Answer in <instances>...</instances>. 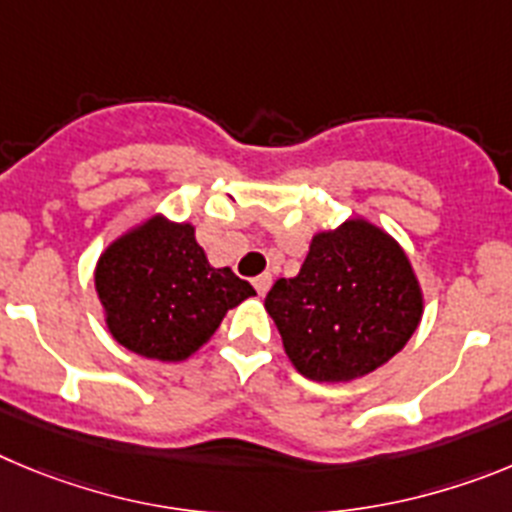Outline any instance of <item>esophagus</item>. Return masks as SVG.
<instances>
[{
  "mask_svg": "<svg viewBox=\"0 0 512 512\" xmlns=\"http://www.w3.org/2000/svg\"><path fill=\"white\" fill-rule=\"evenodd\" d=\"M252 285H255V290L260 293V296H265L267 290H270V285H273V275H270V273L257 275V278L252 280Z\"/></svg>",
  "mask_w": 512,
  "mask_h": 512,
  "instance_id": "1",
  "label": "esophagus"
}]
</instances>
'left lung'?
Segmentation results:
<instances>
[{
    "instance_id": "left-lung-1",
    "label": "left lung",
    "mask_w": 512,
    "mask_h": 512,
    "mask_svg": "<svg viewBox=\"0 0 512 512\" xmlns=\"http://www.w3.org/2000/svg\"><path fill=\"white\" fill-rule=\"evenodd\" d=\"M288 359L316 382H349L393 359L418 329L423 293L403 247L367 219L313 234L296 278L265 298Z\"/></svg>"
}]
</instances>
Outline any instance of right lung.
<instances>
[{"instance_id":"add662e5","label":"right lung","mask_w":512,"mask_h":512,"mask_svg":"<svg viewBox=\"0 0 512 512\" xmlns=\"http://www.w3.org/2000/svg\"><path fill=\"white\" fill-rule=\"evenodd\" d=\"M107 329L147 359L183 362L211 339L229 308L255 296L232 267H211L193 224L153 216L101 252L94 273Z\"/></svg>"}]
</instances>
